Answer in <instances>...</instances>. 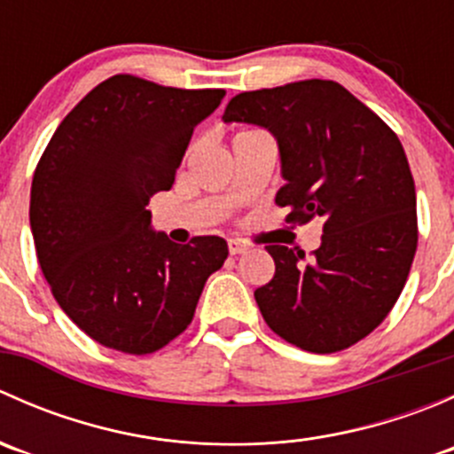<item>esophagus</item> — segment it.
I'll list each match as a JSON object with an SVG mask.
<instances>
[{
	"label": "esophagus",
	"mask_w": 454,
	"mask_h": 454,
	"mask_svg": "<svg viewBox=\"0 0 454 454\" xmlns=\"http://www.w3.org/2000/svg\"><path fill=\"white\" fill-rule=\"evenodd\" d=\"M228 250H231V254H244L248 250V246L239 239H231L228 241Z\"/></svg>",
	"instance_id": "esophagus-1"
}]
</instances>
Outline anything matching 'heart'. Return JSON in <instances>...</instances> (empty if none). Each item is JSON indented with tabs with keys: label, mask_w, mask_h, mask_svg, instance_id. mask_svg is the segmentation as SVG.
Here are the masks:
<instances>
[{
	"label": "heart",
	"mask_w": 454,
	"mask_h": 454,
	"mask_svg": "<svg viewBox=\"0 0 454 454\" xmlns=\"http://www.w3.org/2000/svg\"><path fill=\"white\" fill-rule=\"evenodd\" d=\"M241 134H250V131H239V134H237V136H241Z\"/></svg>",
	"instance_id": "heart-1"
}]
</instances>
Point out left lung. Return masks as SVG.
Masks as SVG:
<instances>
[{"label":"left lung","mask_w":454,"mask_h":454,"mask_svg":"<svg viewBox=\"0 0 454 454\" xmlns=\"http://www.w3.org/2000/svg\"><path fill=\"white\" fill-rule=\"evenodd\" d=\"M223 121L272 131L286 222H323L309 263L305 253L265 246L277 270L254 292L263 320L312 354L356 345L400 299L418 250L415 182L400 138L340 83L320 79L237 94Z\"/></svg>","instance_id":"1"}]
</instances>
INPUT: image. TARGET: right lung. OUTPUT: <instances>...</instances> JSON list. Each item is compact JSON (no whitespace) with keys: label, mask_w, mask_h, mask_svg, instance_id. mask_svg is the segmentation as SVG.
Masks as SVG:
<instances>
[{"label":"right lung","mask_w":454,"mask_h":454,"mask_svg":"<svg viewBox=\"0 0 454 454\" xmlns=\"http://www.w3.org/2000/svg\"><path fill=\"white\" fill-rule=\"evenodd\" d=\"M223 90H180L116 74L63 118L35 168L30 228L52 296L91 340L153 354L193 320L222 237L173 244L151 231L149 200L168 191L193 129Z\"/></svg>","instance_id":"obj_1"}]
</instances>
